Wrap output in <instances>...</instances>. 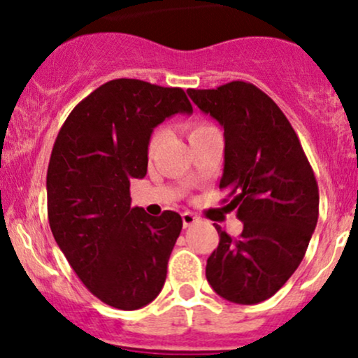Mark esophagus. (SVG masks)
I'll return each instance as SVG.
<instances>
[{
  "label": "esophagus",
  "instance_id": "34e87169",
  "mask_svg": "<svg viewBox=\"0 0 358 358\" xmlns=\"http://www.w3.org/2000/svg\"><path fill=\"white\" fill-rule=\"evenodd\" d=\"M182 220H183V227H190V225L199 222V217L193 215L192 212H183L182 213Z\"/></svg>",
  "mask_w": 358,
  "mask_h": 358
}]
</instances>
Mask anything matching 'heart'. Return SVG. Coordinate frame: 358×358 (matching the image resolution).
I'll list each match as a JSON object with an SVG mask.
<instances>
[{
  "instance_id": "b5f03b06",
  "label": "heart",
  "mask_w": 358,
  "mask_h": 358,
  "mask_svg": "<svg viewBox=\"0 0 358 358\" xmlns=\"http://www.w3.org/2000/svg\"><path fill=\"white\" fill-rule=\"evenodd\" d=\"M185 129H187L188 139L192 141V139H196V138L203 136V134L212 133V131H215L217 127L210 124V122H207V121H195V122H188ZM162 139H163V131L156 129L155 133L151 134L150 145H148V150H150V153H153L156 148H158L159 143H162Z\"/></svg>"
}]
</instances>
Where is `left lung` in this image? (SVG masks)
I'll return each mask as SVG.
<instances>
[{"mask_svg": "<svg viewBox=\"0 0 358 358\" xmlns=\"http://www.w3.org/2000/svg\"><path fill=\"white\" fill-rule=\"evenodd\" d=\"M205 114L224 127L220 190L227 210L244 224L239 239L215 225L219 245L205 276L217 294L239 305L273 296L305 257L320 193L313 168L282 110L254 84L234 80L217 89H188Z\"/></svg>", "mask_w": 358, "mask_h": 358, "instance_id": "8db88e82", "label": "left lung"}]
</instances>
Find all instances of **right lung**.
Instances as JSON below:
<instances>
[{
    "label": "right lung",
    "instance_id": "obj_1",
    "mask_svg": "<svg viewBox=\"0 0 358 358\" xmlns=\"http://www.w3.org/2000/svg\"><path fill=\"white\" fill-rule=\"evenodd\" d=\"M192 110L180 87L109 80L72 109L53 145L47 170L52 234L84 286L117 310L146 306L165 285L182 217L131 207L129 182L146 175L153 127Z\"/></svg>",
    "mask_w": 358,
    "mask_h": 358
}]
</instances>
